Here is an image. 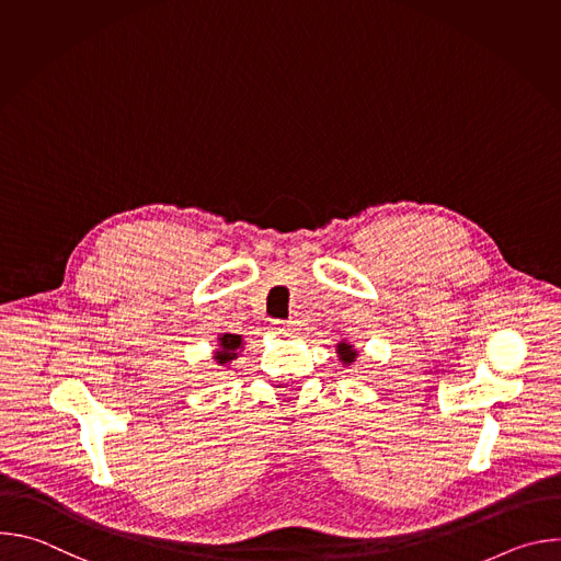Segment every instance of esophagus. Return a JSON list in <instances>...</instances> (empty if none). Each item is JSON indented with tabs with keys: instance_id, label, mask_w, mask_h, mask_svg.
Listing matches in <instances>:
<instances>
[{
	"instance_id": "1",
	"label": "esophagus",
	"mask_w": 561,
	"mask_h": 561,
	"mask_svg": "<svg viewBox=\"0 0 561 561\" xmlns=\"http://www.w3.org/2000/svg\"><path fill=\"white\" fill-rule=\"evenodd\" d=\"M273 331L279 333V335H290L295 329H293L290 322H284V319H275V322H273Z\"/></svg>"
}]
</instances>
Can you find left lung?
Segmentation results:
<instances>
[{"label":"left lung","instance_id":"8db88e82","mask_svg":"<svg viewBox=\"0 0 561 561\" xmlns=\"http://www.w3.org/2000/svg\"><path fill=\"white\" fill-rule=\"evenodd\" d=\"M337 353H340V357H342V362L344 364H351V362H355V351H353V346H348V344H340L337 346Z\"/></svg>","mask_w":561,"mask_h":561}]
</instances>
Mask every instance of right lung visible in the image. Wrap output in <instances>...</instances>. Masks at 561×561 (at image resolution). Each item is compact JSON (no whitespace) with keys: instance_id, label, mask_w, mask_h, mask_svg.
I'll return each mask as SVG.
<instances>
[{"instance_id":"add662e5","label":"right lung","mask_w":561,"mask_h":561,"mask_svg":"<svg viewBox=\"0 0 561 561\" xmlns=\"http://www.w3.org/2000/svg\"><path fill=\"white\" fill-rule=\"evenodd\" d=\"M219 346H221V351H217V355H215V359L219 362V364H226V362H230L234 355H237V348L242 346V337L239 335H221L219 337Z\"/></svg>"}]
</instances>
